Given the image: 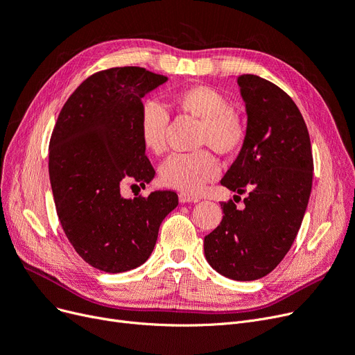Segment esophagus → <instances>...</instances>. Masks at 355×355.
<instances>
[{
    "label": "esophagus",
    "mask_w": 355,
    "mask_h": 355,
    "mask_svg": "<svg viewBox=\"0 0 355 355\" xmlns=\"http://www.w3.org/2000/svg\"><path fill=\"white\" fill-rule=\"evenodd\" d=\"M178 200H180V203H198L199 202L198 198H194V196H190L186 193H180Z\"/></svg>",
    "instance_id": "esophagus-1"
}]
</instances>
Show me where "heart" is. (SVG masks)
I'll return each mask as SVG.
<instances>
[{
    "instance_id": "1",
    "label": "heart",
    "mask_w": 355,
    "mask_h": 355,
    "mask_svg": "<svg viewBox=\"0 0 355 355\" xmlns=\"http://www.w3.org/2000/svg\"><path fill=\"white\" fill-rule=\"evenodd\" d=\"M173 103L182 114H190L200 120L198 146H211L219 155L237 153L245 139L243 118L232 110L227 95L212 86H191L173 96ZM169 112L161 102H143L139 115V133L143 146L159 155L166 146ZM220 173L215 155L200 149L189 153L171 155L161 165L159 177L166 187L186 194H199L207 182Z\"/></svg>"
}]
</instances>
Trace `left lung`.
I'll return each instance as SVG.
<instances>
[{
	"label": "left lung",
	"mask_w": 355,
	"mask_h": 355,
	"mask_svg": "<svg viewBox=\"0 0 355 355\" xmlns=\"http://www.w3.org/2000/svg\"><path fill=\"white\" fill-rule=\"evenodd\" d=\"M245 103L241 150L220 184L243 194L244 209L222 202L220 224L205 237L207 263L234 281L266 277L290 250L311 193L313 155L304 118L277 85L237 78Z\"/></svg>",
	"instance_id": "8db88e82"
}]
</instances>
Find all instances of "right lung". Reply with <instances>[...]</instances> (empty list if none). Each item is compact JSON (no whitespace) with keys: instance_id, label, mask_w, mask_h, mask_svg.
Returning <instances> with one entry per match:
<instances>
[{"instance_id":"add662e5","label":"right lung","mask_w":355,"mask_h":355,"mask_svg":"<svg viewBox=\"0 0 355 355\" xmlns=\"http://www.w3.org/2000/svg\"><path fill=\"white\" fill-rule=\"evenodd\" d=\"M168 77L141 67L99 71L64 103L49 141V181L61 227L86 263L108 273L149 259L174 191L124 199L120 184H149L155 169L139 133L141 98Z\"/></svg>"}]
</instances>
